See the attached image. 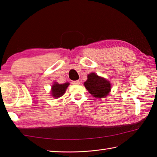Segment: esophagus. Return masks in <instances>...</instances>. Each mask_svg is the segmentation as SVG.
Listing matches in <instances>:
<instances>
[{
    "label": "esophagus",
    "instance_id": "1",
    "mask_svg": "<svg viewBox=\"0 0 157 157\" xmlns=\"http://www.w3.org/2000/svg\"><path fill=\"white\" fill-rule=\"evenodd\" d=\"M72 84H75V85H77V84H80V81H79V80L73 81V82H72Z\"/></svg>",
    "mask_w": 157,
    "mask_h": 157
}]
</instances>
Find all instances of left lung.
I'll return each instance as SVG.
<instances>
[{"mask_svg": "<svg viewBox=\"0 0 157 157\" xmlns=\"http://www.w3.org/2000/svg\"><path fill=\"white\" fill-rule=\"evenodd\" d=\"M84 86L95 98H104L109 94L111 88L109 82L98 76L94 73L88 75V79L84 82Z\"/></svg>", "mask_w": 157, "mask_h": 157, "instance_id": "1", "label": "left lung"}]
</instances>
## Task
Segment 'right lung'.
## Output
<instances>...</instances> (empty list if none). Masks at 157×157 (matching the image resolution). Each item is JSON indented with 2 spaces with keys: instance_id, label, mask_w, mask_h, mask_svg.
Listing matches in <instances>:
<instances>
[{
  "instance_id": "1",
  "label": "right lung",
  "mask_w": 157,
  "mask_h": 157,
  "mask_svg": "<svg viewBox=\"0 0 157 157\" xmlns=\"http://www.w3.org/2000/svg\"><path fill=\"white\" fill-rule=\"evenodd\" d=\"M69 83L59 84L58 83H55V84L52 86V94L55 98L60 97L63 96L68 87Z\"/></svg>"
}]
</instances>
